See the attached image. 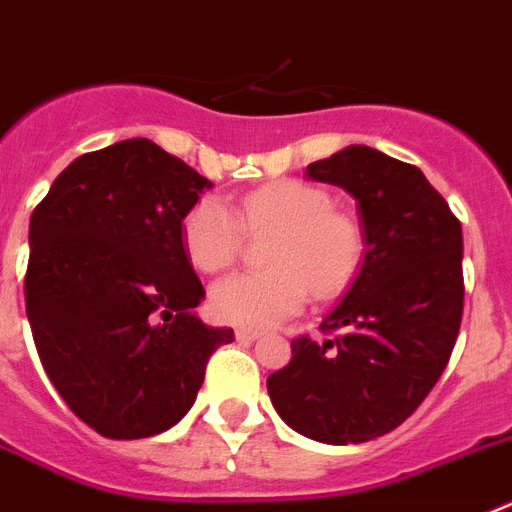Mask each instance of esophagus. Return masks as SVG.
<instances>
[{"label": "esophagus", "instance_id": "esophagus-1", "mask_svg": "<svg viewBox=\"0 0 512 512\" xmlns=\"http://www.w3.org/2000/svg\"><path fill=\"white\" fill-rule=\"evenodd\" d=\"M257 337H260V332H255V330H237L239 342H255Z\"/></svg>", "mask_w": 512, "mask_h": 512}]
</instances>
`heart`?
Masks as SVG:
<instances>
[{"label":"heart","instance_id":"1","mask_svg":"<svg viewBox=\"0 0 512 512\" xmlns=\"http://www.w3.org/2000/svg\"><path fill=\"white\" fill-rule=\"evenodd\" d=\"M242 226L252 234L273 231L265 265L234 273L211 288V311L219 322L244 330L273 327L309 299H332L348 288L363 260V229L317 185L275 180L239 201L237 213L221 198L206 195L182 219V247L195 268H229L242 244Z\"/></svg>","mask_w":512,"mask_h":512}]
</instances>
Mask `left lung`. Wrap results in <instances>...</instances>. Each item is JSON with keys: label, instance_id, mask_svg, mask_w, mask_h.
Returning <instances> with one entry per match:
<instances>
[{"label": "left lung", "instance_id": "1", "mask_svg": "<svg viewBox=\"0 0 512 512\" xmlns=\"http://www.w3.org/2000/svg\"><path fill=\"white\" fill-rule=\"evenodd\" d=\"M306 177L358 201L366 255L324 317V342L296 337L291 363L268 376L288 428L348 446L399 428L448 366L464 311V237L443 195L415 164L353 144Z\"/></svg>", "mask_w": 512, "mask_h": 512}]
</instances>
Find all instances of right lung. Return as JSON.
Segmentation results:
<instances>
[{
    "label": "right lung",
    "mask_w": 512,
    "mask_h": 512,
    "mask_svg": "<svg viewBox=\"0 0 512 512\" xmlns=\"http://www.w3.org/2000/svg\"><path fill=\"white\" fill-rule=\"evenodd\" d=\"M213 182L149 139L82 154L30 216L25 309L48 379L113 441L188 415L229 327L195 317L203 291L182 219Z\"/></svg>",
    "instance_id": "1"
}]
</instances>
